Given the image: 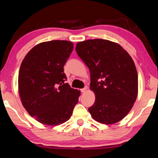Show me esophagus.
<instances>
[{
  "instance_id": "obj_1",
  "label": "esophagus",
  "mask_w": 158,
  "mask_h": 158,
  "mask_svg": "<svg viewBox=\"0 0 158 158\" xmlns=\"http://www.w3.org/2000/svg\"><path fill=\"white\" fill-rule=\"evenodd\" d=\"M87 90H88V87H87V86H85V88H83V89H81V92L82 93H85V92L87 91Z\"/></svg>"
}]
</instances>
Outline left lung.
I'll use <instances>...</instances> for the list:
<instances>
[{
    "mask_svg": "<svg viewBox=\"0 0 158 158\" xmlns=\"http://www.w3.org/2000/svg\"><path fill=\"white\" fill-rule=\"evenodd\" d=\"M75 49L90 70V89L96 96L88 109L90 115L101 124L118 122L130 111L138 94L132 58L118 43L102 39L80 42Z\"/></svg>",
    "mask_w": 158,
    "mask_h": 158,
    "instance_id": "left-lung-1",
    "label": "left lung"
}]
</instances>
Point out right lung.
<instances>
[{"instance_id": "obj_1", "label": "right lung", "mask_w": 158, "mask_h": 158, "mask_svg": "<svg viewBox=\"0 0 158 158\" xmlns=\"http://www.w3.org/2000/svg\"><path fill=\"white\" fill-rule=\"evenodd\" d=\"M73 43L53 40L40 43L27 54L19 73L21 103L30 116L48 126H57L70 118L81 91L64 81V65Z\"/></svg>"}]
</instances>
